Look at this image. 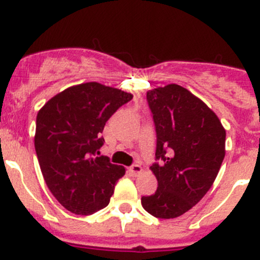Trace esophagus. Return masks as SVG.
Instances as JSON below:
<instances>
[{
    "instance_id": "34e87169",
    "label": "esophagus",
    "mask_w": 260,
    "mask_h": 260,
    "mask_svg": "<svg viewBox=\"0 0 260 260\" xmlns=\"http://www.w3.org/2000/svg\"><path fill=\"white\" fill-rule=\"evenodd\" d=\"M129 172L133 175V176H137V175H140L141 172H142V167H141L140 165L135 164L129 167Z\"/></svg>"
}]
</instances>
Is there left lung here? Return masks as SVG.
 Here are the masks:
<instances>
[{
	"instance_id": "8db88e82",
	"label": "left lung",
	"mask_w": 260,
	"mask_h": 260,
	"mask_svg": "<svg viewBox=\"0 0 260 260\" xmlns=\"http://www.w3.org/2000/svg\"><path fill=\"white\" fill-rule=\"evenodd\" d=\"M156 128V192L143 209L159 219L181 216L210 190L225 156L224 127L216 114L177 84L147 91Z\"/></svg>"
}]
</instances>
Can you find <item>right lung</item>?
Here are the masks:
<instances>
[{
	"instance_id": "1",
	"label": "right lung",
	"mask_w": 260,
	"mask_h": 260,
	"mask_svg": "<svg viewBox=\"0 0 260 260\" xmlns=\"http://www.w3.org/2000/svg\"><path fill=\"white\" fill-rule=\"evenodd\" d=\"M133 98L119 89L85 83L51 98L36 117L35 149L49 190L67 210L104 209L124 167L99 156L107 120Z\"/></svg>"
}]
</instances>
